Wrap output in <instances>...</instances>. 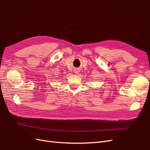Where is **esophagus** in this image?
Returning <instances> with one entry per match:
<instances>
[{"label": "esophagus", "instance_id": "esophagus-1", "mask_svg": "<svg viewBox=\"0 0 150 150\" xmlns=\"http://www.w3.org/2000/svg\"><path fill=\"white\" fill-rule=\"evenodd\" d=\"M79 72V70L78 69V68H75V69L74 70V73L75 74H78V73Z\"/></svg>", "mask_w": 150, "mask_h": 150}]
</instances>
